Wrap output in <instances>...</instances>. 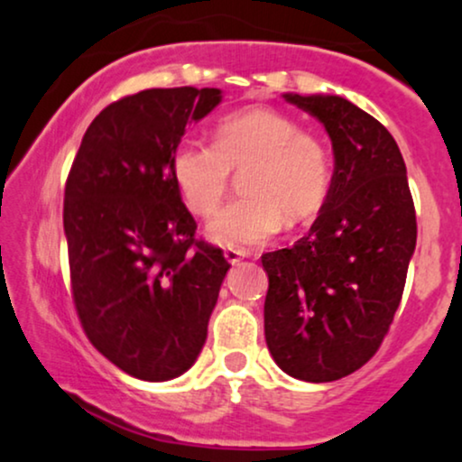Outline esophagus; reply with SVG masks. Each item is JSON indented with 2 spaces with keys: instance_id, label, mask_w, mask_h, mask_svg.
Returning <instances> with one entry per match:
<instances>
[{
  "instance_id": "obj_1",
  "label": "esophagus",
  "mask_w": 462,
  "mask_h": 462,
  "mask_svg": "<svg viewBox=\"0 0 462 462\" xmlns=\"http://www.w3.org/2000/svg\"><path fill=\"white\" fill-rule=\"evenodd\" d=\"M245 256H248V252H245V250H231V248L225 250L226 263H231V264H237V263L242 261V258H245Z\"/></svg>"
}]
</instances>
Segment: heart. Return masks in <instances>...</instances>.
Segmentation results:
<instances>
[{
  "instance_id": "1",
  "label": "heart",
  "mask_w": 462,
  "mask_h": 462,
  "mask_svg": "<svg viewBox=\"0 0 462 462\" xmlns=\"http://www.w3.org/2000/svg\"><path fill=\"white\" fill-rule=\"evenodd\" d=\"M244 198L208 220L212 242L231 250L267 244L286 223L311 220L330 189V160L318 138L280 111L254 106L231 113L214 130V144L182 141L172 172L187 206L210 214L225 198L233 170H244Z\"/></svg>"
}]
</instances>
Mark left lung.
Wrapping results in <instances>:
<instances>
[{"instance_id": "left-lung-1", "label": "left lung", "mask_w": 462, "mask_h": 462, "mask_svg": "<svg viewBox=\"0 0 462 462\" xmlns=\"http://www.w3.org/2000/svg\"><path fill=\"white\" fill-rule=\"evenodd\" d=\"M283 98L324 124L334 174L307 236L261 258L264 338L286 374L330 383L362 368L389 332L416 248L414 201L381 122L332 94Z\"/></svg>"}]
</instances>
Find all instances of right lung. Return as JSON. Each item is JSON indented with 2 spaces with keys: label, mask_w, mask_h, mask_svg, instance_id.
Instances as JSON below:
<instances>
[{
  "label": "right lung",
  "mask_w": 462,
  "mask_h": 462,
  "mask_svg": "<svg viewBox=\"0 0 462 462\" xmlns=\"http://www.w3.org/2000/svg\"><path fill=\"white\" fill-rule=\"evenodd\" d=\"M218 88H151L94 117L65 187L73 302L86 337L125 374L180 376L198 359L231 264L195 239L172 155Z\"/></svg>",
  "instance_id": "right-lung-1"
}]
</instances>
